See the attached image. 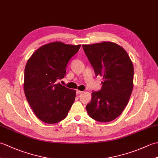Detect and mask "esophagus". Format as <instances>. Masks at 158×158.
Instances as JSON below:
<instances>
[{
  "mask_svg": "<svg viewBox=\"0 0 158 158\" xmlns=\"http://www.w3.org/2000/svg\"><path fill=\"white\" fill-rule=\"evenodd\" d=\"M83 92H81V91H80V90H78L77 89V91H76V93H77V94H81Z\"/></svg>",
  "mask_w": 158,
  "mask_h": 158,
  "instance_id": "34e87169",
  "label": "esophagus"
}]
</instances>
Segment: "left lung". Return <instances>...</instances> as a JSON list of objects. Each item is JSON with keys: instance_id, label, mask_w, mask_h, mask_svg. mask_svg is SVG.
Returning <instances> with one entry per match:
<instances>
[{"instance_id": "obj_1", "label": "left lung", "mask_w": 158, "mask_h": 158, "mask_svg": "<svg viewBox=\"0 0 158 158\" xmlns=\"http://www.w3.org/2000/svg\"><path fill=\"white\" fill-rule=\"evenodd\" d=\"M96 76L102 77V88L92 93L86 106L89 116L100 122H109L119 116L133 89L134 66L126 51L117 43L104 41L83 45Z\"/></svg>"}]
</instances>
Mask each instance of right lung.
I'll list each match as a JSON object with an SVG mask.
<instances>
[{
	"mask_svg": "<svg viewBox=\"0 0 158 158\" xmlns=\"http://www.w3.org/2000/svg\"><path fill=\"white\" fill-rule=\"evenodd\" d=\"M80 47L52 42L36 49L28 60L23 90L33 112L43 122L53 124L62 121L75 101V90L57 81L64 78L67 64Z\"/></svg>",
	"mask_w": 158,
	"mask_h": 158,
	"instance_id": "add662e5",
	"label": "right lung"
}]
</instances>
